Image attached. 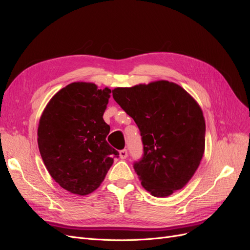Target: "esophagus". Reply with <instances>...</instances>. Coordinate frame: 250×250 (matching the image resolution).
Wrapping results in <instances>:
<instances>
[{
    "instance_id": "obj_1",
    "label": "esophagus",
    "mask_w": 250,
    "mask_h": 250,
    "mask_svg": "<svg viewBox=\"0 0 250 250\" xmlns=\"http://www.w3.org/2000/svg\"><path fill=\"white\" fill-rule=\"evenodd\" d=\"M127 155H128V151L126 149H123V150L120 151V157L122 158V160H125Z\"/></svg>"
}]
</instances>
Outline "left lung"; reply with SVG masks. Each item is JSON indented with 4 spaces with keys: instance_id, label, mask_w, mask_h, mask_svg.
<instances>
[{
    "instance_id": "1",
    "label": "left lung",
    "mask_w": 250,
    "mask_h": 250,
    "mask_svg": "<svg viewBox=\"0 0 250 250\" xmlns=\"http://www.w3.org/2000/svg\"><path fill=\"white\" fill-rule=\"evenodd\" d=\"M112 97L138 125L143 155L133 163L142 186L155 197L184 188L204 152L202 110L186 90L169 81L117 87Z\"/></svg>"
}]
</instances>
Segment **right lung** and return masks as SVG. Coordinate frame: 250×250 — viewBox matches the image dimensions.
<instances>
[{
    "label": "right lung",
    "instance_id": "obj_1",
    "mask_svg": "<svg viewBox=\"0 0 250 250\" xmlns=\"http://www.w3.org/2000/svg\"><path fill=\"white\" fill-rule=\"evenodd\" d=\"M110 89L74 82L52 98L39 125V148L50 175L64 190L87 195L101 185L119 152L106 141L103 113Z\"/></svg>",
    "mask_w": 250,
    "mask_h": 250
}]
</instances>
